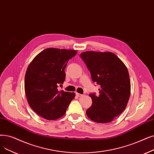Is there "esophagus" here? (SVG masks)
<instances>
[{"instance_id":"esophagus-1","label":"esophagus","mask_w":154,"mask_h":154,"mask_svg":"<svg viewBox=\"0 0 154 154\" xmlns=\"http://www.w3.org/2000/svg\"><path fill=\"white\" fill-rule=\"evenodd\" d=\"M76 96H78V97H82V96H83V94H79V93L76 92Z\"/></svg>"}]
</instances>
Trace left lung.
<instances>
[{"label": "left lung", "mask_w": 154, "mask_h": 154, "mask_svg": "<svg viewBox=\"0 0 154 154\" xmlns=\"http://www.w3.org/2000/svg\"><path fill=\"white\" fill-rule=\"evenodd\" d=\"M81 58L93 82L100 85L99 95L90 94L92 104L86 111L88 118L99 123L112 122L125 110L130 96L131 84L126 65L115 53L89 51Z\"/></svg>", "instance_id": "8db88e82"}]
</instances>
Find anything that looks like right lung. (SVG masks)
I'll return each instance as SVG.
<instances>
[{
	"label": "right lung",
	"mask_w": 154,
	"mask_h": 154,
	"mask_svg": "<svg viewBox=\"0 0 154 154\" xmlns=\"http://www.w3.org/2000/svg\"><path fill=\"white\" fill-rule=\"evenodd\" d=\"M75 50L49 48L38 54L28 66L24 89L28 103L38 115L48 120L63 116L74 92L59 91L65 79V69L76 55Z\"/></svg>",
	"instance_id": "right-lung-1"
}]
</instances>
